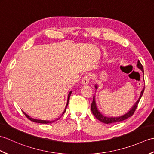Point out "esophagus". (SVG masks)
<instances>
[{
    "label": "esophagus",
    "instance_id": "34e87169",
    "mask_svg": "<svg viewBox=\"0 0 154 154\" xmlns=\"http://www.w3.org/2000/svg\"><path fill=\"white\" fill-rule=\"evenodd\" d=\"M89 81H90V77L88 76V75H85V76H84L83 77V79H82V81H81V82H82V83L83 84V85H87V84H89Z\"/></svg>",
    "mask_w": 154,
    "mask_h": 154
}]
</instances>
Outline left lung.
<instances>
[{"label":"left lung","mask_w":154,"mask_h":154,"mask_svg":"<svg viewBox=\"0 0 154 154\" xmlns=\"http://www.w3.org/2000/svg\"><path fill=\"white\" fill-rule=\"evenodd\" d=\"M137 67H138L140 69H141L143 72V68L142 63H140V61H138V64H137ZM96 89H97V86H95ZM144 89L143 88V90L142 91L141 94H140V97L139 98V99L137 100V102L136 104L134 105V106L132 108V109L130 110L129 112H128L126 114H124V115L122 116H119V117H106L103 116L102 114H101L99 110H97V108L96 106V103H95V100H94V97H93V102L91 104V111H92V113L93 114V115L96 117V119L99 120L100 122H102L104 124H111V123H115L118 122H121V121H123L124 120H126L127 119H128L129 117L132 116L134 113L136 111V109H137V106L138 105V103L140 102V100L141 99L142 96L143 95V91H144Z\"/></svg>","instance_id":"1"}]
</instances>
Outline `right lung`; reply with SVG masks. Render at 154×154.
I'll list each match as a JSON object with an SVG mask.
<instances>
[{"label": "right lung", "instance_id": "1", "mask_svg": "<svg viewBox=\"0 0 154 154\" xmlns=\"http://www.w3.org/2000/svg\"><path fill=\"white\" fill-rule=\"evenodd\" d=\"M71 91H70L69 92V94H68V99H67V104H66V106H65V110H64V112H63V114H64V112H65V110H66V109H67V105H68V103H69V98H70V96H71ZM24 115L26 116L28 119L30 120H31V121H32V122H37V123H41V124H49V123H52L53 122H54V121H49V120H37V119H32V118H30V116H29L28 114H26V113H24Z\"/></svg>", "mask_w": 154, "mask_h": 154}]
</instances>
